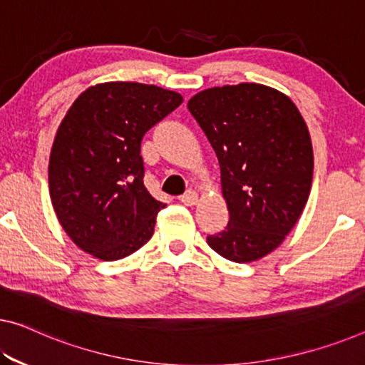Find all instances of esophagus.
I'll return each instance as SVG.
<instances>
[{
	"mask_svg": "<svg viewBox=\"0 0 365 365\" xmlns=\"http://www.w3.org/2000/svg\"><path fill=\"white\" fill-rule=\"evenodd\" d=\"M179 200H181L182 204H186V205H194V204H197L199 195H197V192H195V190L189 189L181 195V197H179Z\"/></svg>",
	"mask_w": 365,
	"mask_h": 365,
	"instance_id": "esophagus-1",
	"label": "esophagus"
}]
</instances>
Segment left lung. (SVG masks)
<instances>
[{"label":"left lung","mask_w":365,"mask_h":365,"mask_svg":"<svg viewBox=\"0 0 365 365\" xmlns=\"http://www.w3.org/2000/svg\"><path fill=\"white\" fill-rule=\"evenodd\" d=\"M220 165L230 220L207 243L235 262L271 253L310 195L313 148L304 117L285 94L256 83L210 88L189 99Z\"/></svg>","instance_id":"8db88e82"}]
</instances>
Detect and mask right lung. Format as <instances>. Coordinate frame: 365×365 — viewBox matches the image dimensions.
<instances>
[{
	"label": "right lung",
	"instance_id": "add662e5",
	"mask_svg": "<svg viewBox=\"0 0 365 365\" xmlns=\"http://www.w3.org/2000/svg\"><path fill=\"white\" fill-rule=\"evenodd\" d=\"M181 103L155 85L112 81L71 104L53 140L48 187L60 225L83 251L115 261L151 238L166 204L145 187L140 145Z\"/></svg>",
	"mask_w": 365,
	"mask_h": 365
}]
</instances>
